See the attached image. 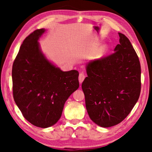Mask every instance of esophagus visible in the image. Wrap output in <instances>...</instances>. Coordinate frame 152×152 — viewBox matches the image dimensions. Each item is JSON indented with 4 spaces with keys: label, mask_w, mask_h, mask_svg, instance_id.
<instances>
[{
    "label": "esophagus",
    "mask_w": 152,
    "mask_h": 152,
    "mask_svg": "<svg viewBox=\"0 0 152 152\" xmlns=\"http://www.w3.org/2000/svg\"><path fill=\"white\" fill-rule=\"evenodd\" d=\"M84 78H85V75H84V74L83 72L80 73L79 77H78V80H79V82H80V83L82 84V82L84 81Z\"/></svg>",
    "instance_id": "34e87169"
}]
</instances>
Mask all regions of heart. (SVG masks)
<instances>
[{"label": "heart", "instance_id": "heart-1", "mask_svg": "<svg viewBox=\"0 0 152 152\" xmlns=\"http://www.w3.org/2000/svg\"><path fill=\"white\" fill-rule=\"evenodd\" d=\"M108 50V46L104 45H102L101 46V48H100V50H99V52L101 53V56H103L105 53L107 52V51Z\"/></svg>", "mask_w": 152, "mask_h": 152}]
</instances>
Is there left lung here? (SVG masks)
<instances>
[{"instance_id":"obj_1","label":"left lung","mask_w":152,"mask_h":152,"mask_svg":"<svg viewBox=\"0 0 152 152\" xmlns=\"http://www.w3.org/2000/svg\"><path fill=\"white\" fill-rule=\"evenodd\" d=\"M114 53L86 64L82 88L89 117L102 127L124 120L137 102L141 91V66L130 41L119 33Z\"/></svg>"}]
</instances>
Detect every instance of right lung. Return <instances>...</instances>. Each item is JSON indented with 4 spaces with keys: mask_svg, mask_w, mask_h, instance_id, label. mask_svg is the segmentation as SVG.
<instances>
[{
    "mask_svg": "<svg viewBox=\"0 0 152 152\" xmlns=\"http://www.w3.org/2000/svg\"><path fill=\"white\" fill-rule=\"evenodd\" d=\"M45 31L25 38L12 69L15 103L28 121L42 128L58 121L66 101L79 87L78 71H62L42 52L39 39Z\"/></svg>",
    "mask_w": 152,
    "mask_h": 152,
    "instance_id": "obj_1",
    "label": "right lung"
}]
</instances>
